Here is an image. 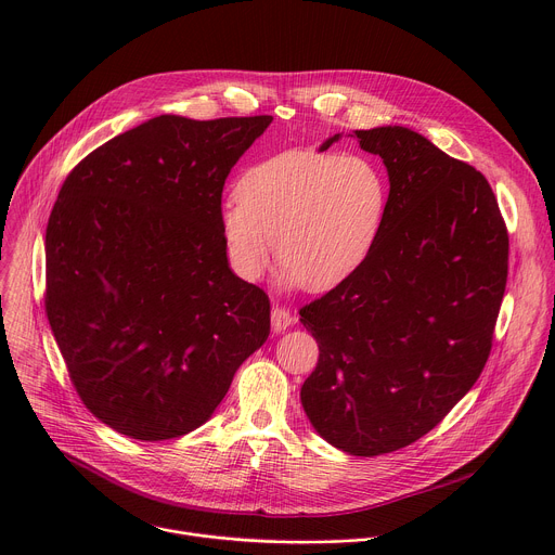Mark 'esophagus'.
<instances>
[{
  "label": "esophagus",
  "mask_w": 555,
  "mask_h": 555,
  "mask_svg": "<svg viewBox=\"0 0 555 555\" xmlns=\"http://www.w3.org/2000/svg\"><path fill=\"white\" fill-rule=\"evenodd\" d=\"M292 323H294V315H292V311L287 307H279V305L272 307V330L276 334L285 332Z\"/></svg>",
  "instance_id": "esophagus-1"
}]
</instances>
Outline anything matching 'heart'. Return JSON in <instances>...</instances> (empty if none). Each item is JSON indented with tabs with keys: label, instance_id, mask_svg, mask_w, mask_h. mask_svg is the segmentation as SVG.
<instances>
[{
	"label": "heart",
	"instance_id": "obj_1",
	"mask_svg": "<svg viewBox=\"0 0 555 555\" xmlns=\"http://www.w3.org/2000/svg\"><path fill=\"white\" fill-rule=\"evenodd\" d=\"M386 180L362 153L287 151L250 167L221 208L228 257L259 279L274 255L287 283L330 289L369 255L386 210Z\"/></svg>",
	"mask_w": 555,
	"mask_h": 555
}]
</instances>
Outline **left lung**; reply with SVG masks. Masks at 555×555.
Returning a JSON list of instances; mask_svg holds the SVG:
<instances>
[{
    "label": "left lung",
    "mask_w": 555,
    "mask_h": 555,
    "mask_svg": "<svg viewBox=\"0 0 555 555\" xmlns=\"http://www.w3.org/2000/svg\"><path fill=\"white\" fill-rule=\"evenodd\" d=\"M356 138L382 157L390 191L364 261L300 307L321 351L300 402L325 441L377 456L430 433L479 379L507 285L509 236L481 171L406 127Z\"/></svg>",
    "instance_id": "1"
}]
</instances>
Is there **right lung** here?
Here are the masks:
<instances>
[{
	"label": "right lung",
	"instance_id": "obj_1",
	"mask_svg": "<svg viewBox=\"0 0 555 555\" xmlns=\"http://www.w3.org/2000/svg\"><path fill=\"white\" fill-rule=\"evenodd\" d=\"M270 122L157 116L59 191L46 313L78 398L120 435L199 428L270 336V298L230 270L221 234L225 178Z\"/></svg>",
	"mask_w": 555,
	"mask_h": 555
}]
</instances>
